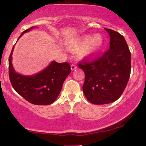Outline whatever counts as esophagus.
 <instances>
[{
    "label": "esophagus",
    "instance_id": "34e87169",
    "mask_svg": "<svg viewBox=\"0 0 146 146\" xmlns=\"http://www.w3.org/2000/svg\"><path fill=\"white\" fill-rule=\"evenodd\" d=\"M70 68H71L72 70H76V69H77L78 68L76 65H74V64H72V65L70 66Z\"/></svg>",
    "mask_w": 146,
    "mask_h": 146
}]
</instances>
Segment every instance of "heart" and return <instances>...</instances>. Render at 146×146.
I'll list each match as a JSON object with an SVG mask.
<instances>
[{
  "instance_id": "b5f03b06",
  "label": "heart",
  "mask_w": 146,
  "mask_h": 146,
  "mask_svg": "<svg viewBox=\"0 0 146 146\" xmlns=\"http://www.w3.org/2000/svg\"><path fill=\"white\" fill-rule=\"evenodd\" d=\"M104 45V39L101 35H85L75 40L71 47L74 50H81V54L84 57L92 59L99 54Z\"/></svg>"
}]
</instances>
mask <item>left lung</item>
I'll list each match as a JSON object with an SVG mask.
<instances>
[{"instance_id": "1", "label": "left lung", "mask_w": 146, "mask_h": 146, "mask_svg": "<svg viewBox=\"0 0 146 146\" xmlns=\"http://www.w3.org/2000/svg\"><path fill=\"white\" fill-rule=\"evenodd\" d=\"M105 30L110 36L108 51L92 62L78 64L85 75L84 94L96 105L117 100L125 90L131 72V53L125 38L111 29Z\"/></svg>"}]
</instances>
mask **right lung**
Here are the masks:
<instances>
[{
  "label": "right lung",
  "mask_w": 146,
  "mask_h": 146,
  "mask_svg": "<svg viewBox=\"0 0 146 146\" xmlns=\"http://www.w3.org/2000/svg\"><path fill=\"white\" fill-rule=\"evenodd\" d=\"M36 27H32L23 31L17 41L24 33ZM14 47L9 57V76L15 91L26 100L35 105H50L54 102L62 89L64 80L71 72L68 63L59 64L52 61L39 73L31 76L21 75L17 73L12 66V56Z\"/></svg>",
  "instance_id": "obj_1"
}]
</instances>
